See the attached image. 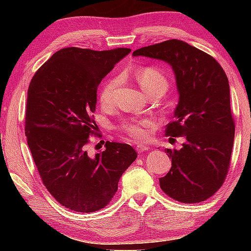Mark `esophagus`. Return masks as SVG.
<instances>
[{"label": "esophagus", "mask_w": 251, "mask_h": 251, "mask_svg": "<svg viewBox=\"0 0 251 251\" xmlns=\"http://www.w3.org/2000/svg\"><path fill=\"white\" fill-rule=\"evenodd\" d=\"M136 150L138 153H142V152H146V151L150 150L149 145H146V144H138V145L136 146Z\"/></svg>", "instance_id": "obj_1"}]
</instances>
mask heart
Listing matches in <instances>:
<instances>
[{"mask_svg":"<svg viewBox=\"0 0 251 251\" xmlns=\"http://www.w3.org/2000/svg\"><path fill=\"white\" fill-rule=\"evenodd\" d=\"M136 81L147 95L153 92L166 94L169 89V81L162 71L155 66H143L137 68L133 73ZM118 78H109L101 85L99 91V101L101 105H111L114 99V94L118 87ZM154 126L151 119H129L120 123L119 130L133 140H144L150 136V130Z\"/></svg>","mask_w":251,"mask_h":251,"instance_id":"b5f03b06","label":"heart"}]
</instances>
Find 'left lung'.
Masks as SVG:
<instances>
[{"mask_svg": "<svg viewBox=\"0 0 251 251\" xmlns=\"http://www.w3.org/2000/svg\"><path fill=\"white\" fill-rule=\"evenodd\" d=\"M133 56L171 65L179 102L166 135L185 137L180 150L166 149L171 169L160 178L168 197L183 203H199L212 197L227 176L235 125L229 84L224 70L210 54L179 40L144 47Z\"/></svg>", "mask_w": 251, "mask_h": 251, "instance_id": "left-lung-1", "label": "left lung"}]
</instances>
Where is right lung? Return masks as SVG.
Instances as JSON below:
<instances>
[{
	"label": "right lung",
	"instance_id": "add662e5",
	"mask_svg": "<svg viewBox=\"0 0 251 251\" xmlns=\"http://www.w3.org/2000/svg\"><path fill=\"white\" fill-rule=\"evenodd\" d=\"M128 48L95 51L65 48L41 66L27 91L25 133L41 179L65 208L94 212L118 191L122 174L137 159L128 144L106 142L89 155V136L102 78L130 52Z\"/></svg>",
	"mask_w": 251,
	"mask_h": 251
}]
</instances>
